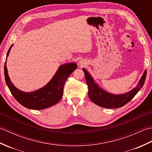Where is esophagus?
Masks as SVG:
<instances>
[{"label": "esophagus", "mask_w": 152, "mask_h": 152, "mask_svg": "<svg viewBox=\"0 0 152 152\" xmlns=\"http://www.w3.org/2000/svg\"><path fill=\"white\" fill-rule=\"evenodd\" d=\"M80 64L81 66H83V65H84V64H86V62L83 60H81L80 61Z\"/></svg>", "instance_id": "obj_1"}]
</instances>
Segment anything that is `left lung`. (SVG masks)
Returning <instances> with one entry per match:
<instances>
[{"label":"left lung","instance_id":"obj_1","mask_svg":"<svg viewBox=\"0 0 152 152\" xmlns=\"http://www.w3.org/2000/svg\"><path fill=\"white\" fill-rule=\"evenodd\" d=\"M86 81L88 87V96L91 101L96 105L106 108H117L124 106L137 95L142 88L146 78V70L144 71L136 88L123 95H112L106 92L96 84L88 71L83 69Z\"/></svg>","mask_w":152,"mask_h":152}]
</instances>
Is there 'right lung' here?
Returning a JSON list of instances; mask_svg holds the SVG:
<instances>
[{
    "instance_id": "right-lung-1",
    "label": "right lung",
    "mask_w": 152,
    "mask_h": 152,
    "mask_svg": "<svg viewBox=\"0 0 152 152\" xmlns=\"http://www.w3.org/2000/svg\"><path fill=\"white\" fill-rule=\"evenodd\" d=\"M12 46L13 44L11 47ZM11 47L8 50L7 56ZM6 64V60L4 64V77L6 84L12 95L22 106L33 110H43L59 102L63 96L64 83L68 77L78 66L74 63L61 65L53 78L46 86L34 92L25 93L19 91L12 84L8 76Z\"/></svg>"
}]
</instances>
